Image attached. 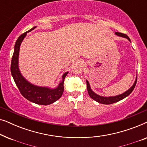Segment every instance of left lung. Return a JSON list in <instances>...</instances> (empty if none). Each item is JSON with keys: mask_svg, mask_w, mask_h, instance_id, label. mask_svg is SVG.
I'll list each match as a JSON object with an SVG mask.
<instances>
[{"mask_svg": "<svg viewBox=\"0 0 147 147\" xmlns=\"http://www.w3.org/2000/svg\"><path fill=\"white\" fill-rule=\"evenodd\" d=\"M115 34L116 35L120 36V37L126 38L128 41H130V38L128 37V36L126 35V34L119 33V32H116ZM136 81H137V76H136V80H135V81H134V83L133 84V85H132V87L129 88L127 91H126L125 92H124V93L120 94V95H117L115 96H109V97L102 96L98 95V94H96L95 92H94L93 91H92V90L91 89V87H90L89 82H88V80H86V83H87L88 92V94H89V96H90V98H92V99L95 100V101L98 102V103L103 104H111L115 103V102L120 101V100H121L122 99H124V98L127 97L129 94H130V93L133 91L134 87H135Z\"/></svg>", "mask_w": 147, "mask_h": 147, "instance_id": "left-lung-1", "label": "left lung"}]
</instances>
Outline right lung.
I'll use <instances>...</instances> for the list:
<instances>
[{
    "instance_id": "1",
    "label": "right lung",
    "mask_w": 147,
    "mask_h": 147,
    "mask_svg": "<svg viewBox=\"0 0 147 147\" xmlns=\"http://www.w3.org/2000/svg\"><path fill=\"white\" fill-rule=\"evenodd\" d=\"M37 27H34L29 31L20 35L16 41L14 49V53L11 60V71L17 88L20 92L26 99L30 102H33L39 105H49L61 98L63 92V82L65 76L68 72H65L62 76V80L59 85L55 88H50L48 87H42L31 84L22 76L19 67V55L20 46L24 38L26 37L27 33Z\"/></svg>"
}]
</instances>
